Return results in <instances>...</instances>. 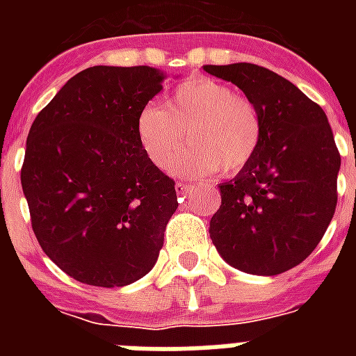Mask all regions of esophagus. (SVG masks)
I'll use <instances>...</instances> for the list:
<instances>
[{"label":"esophagus","instance_id":"obj_1","mask_svg":"<svg viewBox=\"0 0 356 356\" xmlns=\"http://www.w3.org/2000/svg\"><path fill=\"white\" fill-rule=\"evenodd\" d=\"M194 188V184H186V183H177L175 184V190H177V194H188L190 190Z\"/></svg>","mask_w":356,"mask_h":356}]
</instances>
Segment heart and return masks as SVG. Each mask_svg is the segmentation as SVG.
Listing matches in <instances>:
<instances>
[{"label": "heart", "instance_id": "heart-1", "mask_svg": "<svg viewBox=\"0 0 356 356\" xmlns=\"http://www.w3.org/2000/svg\"><path fill=\"white\" fill-rule=\"evenodd\" d=\"M136 129L142 149L161 170L172 166L188 132L193 147L175 163L186 175H209L216 168L238 173L259 153L264 134L257 105L209 77L183 81L166 107H145Z\"/></svg>", "mask_w": 356, "mask_h": 356}]
</instances>
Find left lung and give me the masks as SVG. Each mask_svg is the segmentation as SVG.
Here are the masks:
<instances>
[{
  "instance_id": "left-lung-1",
  "label": "left lung",
  "mask_w": 356,
  "mask_h": 356,
  "mask_svg": "<svg viewBox=\"0 0 356 356\" xmlns=\"http://www.w3.org/2000/svg\"><path fill=\"white\" fill-rule=\"evenodd\" d=\"M203 70L236 85L264 123L259 153L220 184L212 243L236 270L279 275L314 251L334 216L340 153L331 125L318 103L271 70L249 63Z\"/></svg>"
}]
</instances>
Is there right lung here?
I'll use <instances>...</instances> for the list:
<instances>
[{"mask_svg":"<svg viewBox=\"0 0 356 356\" xmlns=\"http://www.w3.org/2000/svg\"><path fill=\"white\" fill-rule=\"evenodd\" d=\"M164 79L149 66H92L31 125L22 188L33 231L75 281L127 286L159 259L177 194L144 153L136 127Z\"/></svg>","mask_w":356,"mask_h":356,"instance_id":"right-lung-1","label":"right lung"}]
</instances>
